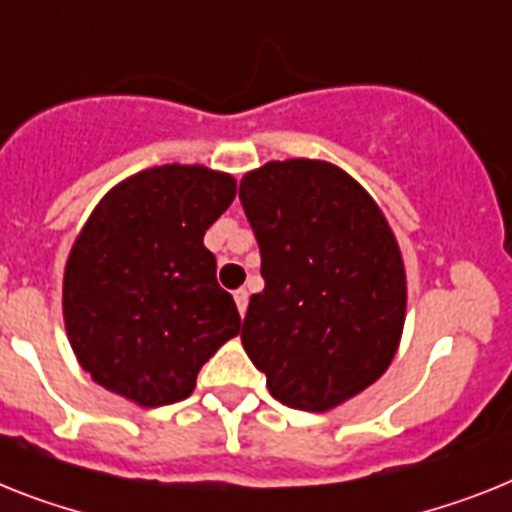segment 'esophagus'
Instances as JSON below:
<instances>
[{
	"label": "esophagus",
	"mask_w": 512,
	"mask_h": 512,
	"mask_svg": "<svg viewBox=\"0 0 512 512\" xmlns=\"http://www.w3.org/2000/svg\"><path fill=\"white\" fill-rule=\"evenodd\" d=\"M234 302H236V309H239V315H244V312H247V304H249L247 289L234 291Z\"/></svg>",
	"instance_id": "esophagus-1"
}]
</instances>
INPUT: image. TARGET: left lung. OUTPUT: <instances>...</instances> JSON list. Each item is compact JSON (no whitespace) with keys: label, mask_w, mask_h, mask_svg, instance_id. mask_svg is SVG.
<instances>
[{"label":"left lung","mask_w":512,"mask_h":512,"mask_svg":"<svg viewBox=\"0 0 512 512\" xmlns=\"http://www.w3.org/2000/svg\"><path fill=\"white\" fill-rule=\"evenodd\" d=\"M239 200L265 289L242 325L276 401L328 411L390 367L406 320V270L382 210L328 161L289 158L244 174Z\"/></svg>","instance_id":"1"}]
</instances>
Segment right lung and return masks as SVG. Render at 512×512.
Wrapping results in <instances>:
<instances>
[{
  "mask_svg": "<svg viewBox=\"0 0 512 512\" xmlns=\"http://www.w3.org/2000/svg\"><path fill=\"white\" fill-rule=\"evenodd\" d=\"M234 176L153 166L103 195L64 268V325L77 362L127 401H184L197 372L239 333L205 231L234 203Z\"/></svg>",
  "mask_w": 512,
  "mask_h": 512,
  "instance_id": "add662e5",
  "label": "right lung"
}]
</instances>
